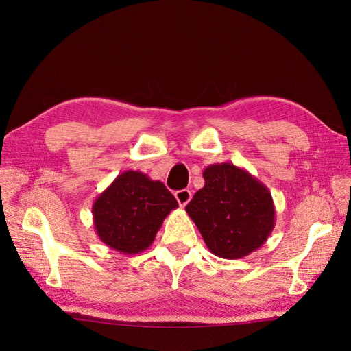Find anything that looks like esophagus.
<instances>
[{
    "label": "esophagus",
    "mask_w": 351,
    "mask_h": 351,
    "mask_svg": "<svg viewBox=\"0 0 351 351\" xmlns=\"http://www.w3.org/2000/svg\"><path fill=\"white\" fill-rule=\"evenodd\" d=\"M192 192H190L189 189H183V190H177L176 192V199H177V202H178V205L180 206H186L189 202H190V199H192Z\"/></svg>",
    "instance_id": "obj_1"
}]
</instances>
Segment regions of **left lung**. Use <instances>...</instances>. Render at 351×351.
I'll use <instances>...</instances> for the list:
<instances>
[{
  "mask_svg": "<svg viewBox=\"0 0 351 351\" xmlns=\"http://www.w3.org/2000/svg\"><path fill=\"white\" fill-rule=\"evenodd\" d=\"M204 178L205 186L189 202L186 212L208 249L224 259H240L258 250L275 227L268 187L230 162L206 167Z\"/></svg>",
  "mask_w": 351,
  "mask_h": 351,
  "instance_id": "obj_1",
  "label": "left lung"
}]
</instances>
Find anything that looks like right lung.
<instances>
[{"mask_svg": "<svg viewBox=\"0 0 351 351\" xmlns=\"http://www.w3.org/2000/svg\"><path fill=\"white\" fill-rule=\"evenodd\" d=\"M178 206L158 180L141 171H124L93 202V227L99 240L123 254L146 250L167 215Z\"/></svg>", "mask_w": 351, "mask_h": 351, "instance_id": "add662e5", "label": "right lung"}]
</instances>
